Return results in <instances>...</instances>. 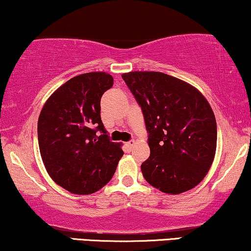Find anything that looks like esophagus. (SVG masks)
Wrapping results in <instances>:
<instances>
[{"instance_id":"obj_1","label":"esophagus","mask_w":251,"mask_h":251,"mask_svg":"<svg viewBox=\"0 0 251 251\" xmlns=\"http://www.w3.org/2000/svg\"><path fill=\"white\" fill-rule=\"evenodd\" d=\"M135 144H136V142L135 140H130V142H128V143H126V146L128 147L129 150H131L133 146H135Z\"/></svg>"}]
</instances>
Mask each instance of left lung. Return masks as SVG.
I'll return each mask as SVG.
<instances>
[{"label":"left lung","mask_w":251,"mask_h":251,"mask_svg":"<svg viewBox=\"0 0 251 251\" xmlns=\"http://www.w3.org/2000/svg\"><path fill=\"white\" fill-rule=\"evenodd\" d=\"M122 78L142 107L150 157L142 163L149 184L180 194L200 184L214 162L217 125L203 95L160 72H129Z\"/></svg>","instance_id":"8db88e82"}]
</instances>
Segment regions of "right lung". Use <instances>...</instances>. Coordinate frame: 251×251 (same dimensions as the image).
<instances>
[{
	"mask_svg": "<svg viewBox=\"0 0 251 251\" xmlns=\"http://www.w3.org/2000/svg\"><path fill=\"white\" fill-rule=\"evenodd\" d=\"M112 85L106 72L77 75L60 85L40 113L37 137L44 167L71 193L100 190L123 155L122 144L108 139L100 118V98ZM97 131L103 135H96Z\"/></svg>",
	"mask_w": 251,
	"mask_h": 251,
	"instance_id": "right-lung-1",
	"label": "right lung"
}]
</instances>
